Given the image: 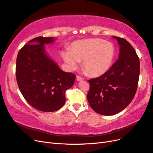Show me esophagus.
I'll return each instance as SVG.
<instances>
[{
    "label": "esophagus",
    "instance_id": "obj_1",
    "mask_svg": "<svg viewBox=\"0 0 153 153\" xmlns=\"http://www.w3.org/2000/svg\"><path fill=\"white\" fill-rule=\"evenodd\" d=\"M83 80V78L80 76H76V80L77 81H81Z\"/></svg>",
    "mask_w": 153,
    "mask_h": 153
}]
</instances>
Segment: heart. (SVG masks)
Returning a JSON list of instances; mask_svg holds the SVG:
<instances>
[{"instance_id": "obj_1", "label": "heart", "mask_w": 153, "mask_h": 153, "mask_svg": "<svg viewBox=\"0 0 153 153\" xmlns=\"http://www.w3.org/2000/svg\"><path fill=\"white\" fill-rule=\"evenodd\" d=\"M115 48L110 42L99 39L77 41L71 49H65L62 56L71 69H76L80 61L89 75L100 76L110 69L114 58Z\"/></svg>"}]
</instances>
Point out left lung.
Wrapping results in <instances>:
<instances>
[{"instance_id":"left-lung-1","label":"left lung","mask_w":153,"mask_h":153,"mask_svg":"<svg viewBox=\"0 0 153 153\" xmlns=\"http://www.w3.org/2000/svg\"><path fill=\"white\" fill-rule=\"evenodd\" d=\"M120 46L118 59L100 76L89 80L88 100L96 113L109 116L120 112L129 105L137 92L140 60L131 44L113 36Z\"/></svg>"}]
</instances>
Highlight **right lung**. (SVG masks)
<instances>
[{
    "label": "right lung",
    "instance_id": "add662e5",
    "mask_svg": "<svg viewBox=\"0 0 153 153\" xmlns=\"http://www.w3.org/2000/svg\"><path fill=\"white\" fill-rule=\"evenodd\" d=\"M54 41L53 37H36L20 49L16 57V78L20 92L29 104L43 112L56 111L64 105L65 91L76 78L62 71L46 54L44 44Z\"/></svg>",
    "mask_w": 153,
    "mask_h": 153
}]
</instances>
